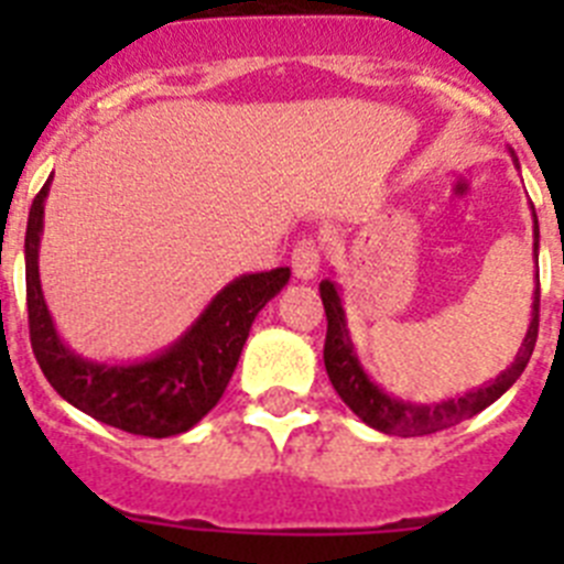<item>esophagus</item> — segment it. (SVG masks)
I'll return each instance as SVG.
<instances>
[{
	"instance_id": "obj_1",
	"label": "esophagus",
	"mask_w": 564,
	"mask_h": 564,
	"mask_svg": "<svg viewBox=\"0 0 564 564\" xmlns=\"http://www.w3.org/2000/svg\"><path fill=\"white\" fill-rule=\"evenodd\" d=\"M293 262V273L299 279H313L318 273V262H322V251H318L316 239H299L296 248L291 253Z\"/></svg>"
}]
</instances>
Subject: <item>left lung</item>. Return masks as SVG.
<instances>
[{
	"instance_id": "obj_1",
	"label": "left lung",
	"mask_w": 564,
	"mask_h": 564,
	"mask_svg": "<svg viewBox=\"0 0 564 564\" xmlns=\"http://www.w3.org/2000/svg\"><path fill=\"white\" fill-rule=\"evenodd\" d=\"M540 251V223L534 214V253ZM322 293V305L327 313V338H325V367L330 376L333 390L341 395V401L361 417L367 426L383 432V435L398 437H415V435H432V432L449 430L455 423L475 417L486 406L497 401L502 392L522 376L528 358L534 352L536 333H540V271H536V291H534V311H531V325H528L522 347L517 352L514 364L506 372L495 378V381L482 383L477 390L466 392L460 398H449L441 403H410L398 401V398L387 395V392L370 381V376L361 370L356 350H352L350 333H347V318H344L341 293H338L336 282L322 279L318 285Z\"/></svg>"
}]
</instances>
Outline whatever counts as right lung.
<instances>
[{
    "mask_svg": "<svg viewBox=\"0 0 564 564\" xmlns=\"http://www.w3.org/2000/svg\"><path fill=\"white\" fill-rule=\"evenodd\" d=\"M50 181L53 177L30 206L24 234L30 344L44 378L76 410L129 435L172 437L188 432L223 398L253 318L288 285L291 268L234 279L161 356L138 364L89 361L58 338L39 282V239Z\"/></svg>",
    "mask_w": 564,
    "mask_h": 564,
    "instance_id": "1",
    "label": "right lung"
}]
</instances>
